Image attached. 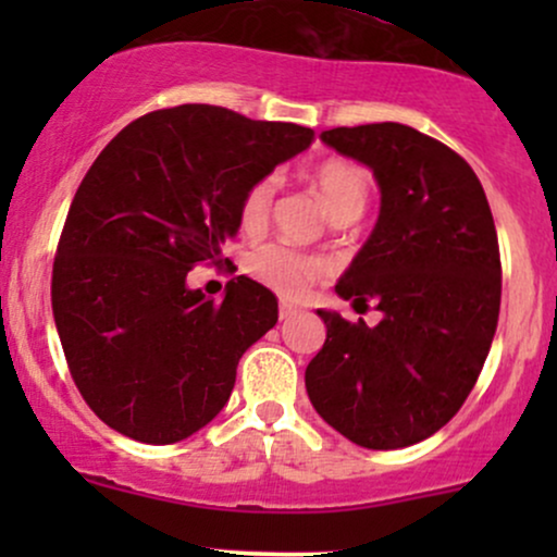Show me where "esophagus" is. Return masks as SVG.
<instances>
[{
  "instance_id": "34e87169",
  "label": "esophagus",
  "mask_w": 557,
  "mask_h": 557,
  "mask_svg": "<svg viewBox=\"0 0 557 557\" xmlns=\"http://www.w3.org/2000/svg\"><path fill=\"white\" fill-rule=\"evenodd\" d=\"M298 314V309L293 304H287V300H283V304H280V319H290V317H296Z\"/></svg>"
}]
</instances>
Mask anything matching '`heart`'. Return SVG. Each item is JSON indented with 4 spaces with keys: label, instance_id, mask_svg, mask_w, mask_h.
<instances>
[{
    "label": "heart",
    "instance_id": "obj_1",
    "mask_svg": "<svg viewBox=\"0 0 557 557\" xmlns=\"http://www.w3.org/2000/svg\"><path fill=\"white\" fill-rule=\"evenodd\" d=\"M311 183L322 196L324 209H327L332 220L345 214H359L363 212L369 201V175L367 170L345 159H327L314 170ZM272 198H274V181L272 177H261L248 188L240 203V225L246 230L264 227L267 216L272 212ZM248 267L264 280L267 285L274 287L283 296H300L314 280L327 272L324 261L306 253L296 251V248L280 246V243H270L261 246L259 251L251 253Z\"/></svg>",
    "mask_w": 557,
    "mask_h": 557
}]
</instances>
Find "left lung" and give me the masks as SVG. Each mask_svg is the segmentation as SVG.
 Here are the masks:
<instances>
[{
  "label": "left lung",
  "instance_id": "left-lung-1",
  "mask_svg": "<svg viewBox=\"0 0 557 557\" xmlns=\"http://www.w3.org/2000/svg\"><path fill=\"white\" fill-rule=\"evenodd\" d=\"M374 172L380 216L337 296L382 311L376 327L317 309L327 341L306 393L332 430L369 450L417 445L458 413L495 337L500 248L482 183L463 157L400 123L324 131Z\"/></svg>",
  "mask_w": 557,
  "mask_h": 557
}]
</instances>
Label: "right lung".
I'll return each mask as SVG.
<instances>
[{
    "label": "right lung",
    "mask_w": 557,
    "mask_h": 557,
    "mask_svg": "<svg viewBox=\"0 0 557 557\" xmlns=\"http://www.w3.org/2000/svg\"><path fill=\"white\" fill-rule=\"evenodd\" d=\"M311 138L183 104L144 114L96 157L57 246L52 311L83 400L114 432L181 443L225 408L240 356L277 324V298L243 274L222 300L185 280L222 259L248 188Z\"/></svg>",
    "instance_id": "1"
}]
</instances>
